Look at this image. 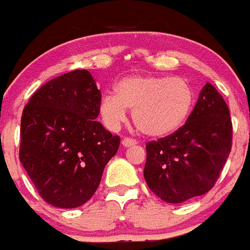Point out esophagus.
I'll use <instances>...</instances> for the list:
<instances>
[{
	"mask_svg": "<svg viewBox=\"0 0 250 250\" xmlns=\"http://www.w3.org/2000/svg\"><path fill=\"white\" fill-rule=\"evenodd\" d=\"M136 145H137V142L133 141V139H130V138H123L122 139V146L125 148L133 147V146H136Z\"/></svg>",
	"mask_w": 250,
	"mask_h": 250,
	"instance_id": "1",
	"label": "esophagus"
}]
</instances>
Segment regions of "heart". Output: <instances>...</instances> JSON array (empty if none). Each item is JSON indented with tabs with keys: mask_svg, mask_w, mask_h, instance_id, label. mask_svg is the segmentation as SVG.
Instances as JSON below:
<instances>
[{
	"mask_svg": "<svg viewBox=\"0 0 250 250\" xmlns=\"http://www.w3.org/2000/svg\"><path fill=\"white\" fill-rule=\"evenodd\" d=\"M194 103V92L182 78L136 75L123 78L116 93L104 94L100 114L105 127L116 130L132 109L137 129L149 137H164L183 125Z\"/></svg>",
	"mask_w": 250,
	"mask_h": 250,
	"instance_id": "b5f03b06",
	"label": "heart"
}]
</instances>
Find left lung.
I'll use <instances>...</instances> for the list:
<instances>
[{"label": "left lung", "instance_id": "8db88e82", "mask_svg": "<svg viewBox=\"0 0 250 250\" xmlns=\"http://www.w3.org/2000/svg\"><path fill=\"white\" fill-rule=\"evenodd\" d=\"M146 183L167 203L212 189L231 149V120L219 92L207 82L186 125L146 146Z\"/></svg>", "mask_w": 250, "mask_h": 250}]
</instances>
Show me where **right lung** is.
Instances as JSON below:
<instances>
[{"label": "right lung", "mask_w": 250, "mask_h": 250, "mask_svg": "<svg viewBox=\"0 0 250 250\" xmlns=\"http://www.w3.org/2000/svg\"><path fill=\"white\" fill-rule=\"evenodd\" d=\"M101 91L87 69L53 78L22 112L20 161L40 195L57 208H77L97 190L120 147L100 122Z\"/></svg>", "instance_id": "right-lung-1"}]
</instances>
